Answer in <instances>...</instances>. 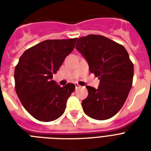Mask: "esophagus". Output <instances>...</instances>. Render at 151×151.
I'll return each instance as SVG.
<instances>
[{
    "label": "esophagus",
    "instance_id": "obj_1",
    "mask_svg": "<svg viewBox=\"0 0 151 151\" xmlns=\"http://www.w3.org/2000/svg\"><path fill=\"white\" fill-rule=\"evenodd\" d=\"M74 85H75V88H76V89H77V88H79L81 87L80 85H78V83H75V84H74Z\"/></svg>",
    "mask_w": 151,
    "mask_h": 151
}]
</instances>
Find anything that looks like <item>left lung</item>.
<instances>
[{
    "label": "left lung",
    "instance_id": "left-lung-1",
    "mask_svg": "<svg viewBox=\"0 0 151 151\" xmlns=\"http://www.w3.org/2000/svg\"><path fill=\"white\" fill-rule=\"evenodd\" d=\"M76 48L99 79L98 88L86 86L83 110L93 119H109L121 110L132 85L134 67L129 53L122 45L95 34L78 38Z\"/></svg>",
    "mask_w": 151,
    "mask_h": 151
}]
</instances>
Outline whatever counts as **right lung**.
Instances as JSON below:
<instances>
[{
	"instance_id": "add662e5",
	"label": "right lung",
	"mask_w": 151,
	"mask_h": 151,
	"mask_svg": "<svg viewBox=\"0 0 151 151\" xmlns=\"http://www.w3.org/2000/svg\"><path fill=\"white\" fill-rule=\"evenodd\" d=\"M78 38L46 40L25 51L15 68V92L29 114L41 122L61 117L75 90L72 83L61 87L53 78Z\"/></svg>"
}]
</instances>
